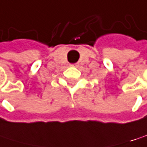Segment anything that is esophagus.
Instances as JSON below:
<instances>
[{
    "instance_id": "esophagus-1",
    "label": "esophagus",
    "mask_w": 147,
    "mask_h": 147,
    "mask_svg": "<svg viewBox=\"0 0 147 147\" xmlns=\"http://www.w3.org/2000/svg\"><path fill=\"white\" fill-rule=\"evenodd\" d=\"M71 65H72V66H77V65H78V64H72Z\"/></svg>"
}]
</instances>
